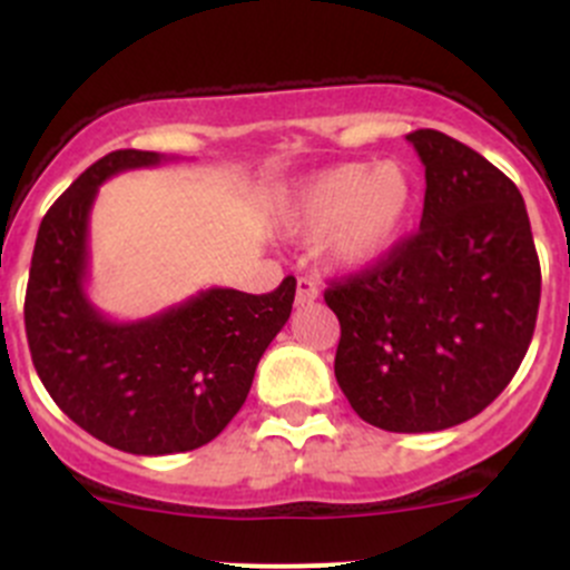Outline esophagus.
Instances as JSON below:
<instances>
[{
    "instance_id": "34e87169",
    "label": "esophagus",
    "mask_w": 570,
    "mask_h": 570,
    "mask_svg": "<svg viewBox=\"0 0 570 570\" xmlns=\"http://www.w3.org/2000/svg\"><path fill=\"white\" fill-rule=\"evenodd\" d=\"M320 297V286L314 284V278H297V292H295V303L297 306H308Z\"/></svg>"
}]
</instances>
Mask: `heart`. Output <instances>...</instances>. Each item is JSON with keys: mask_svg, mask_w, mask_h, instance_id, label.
Instances as JSON below:
<instances>
[{"mask_svg": "<svg viewBox=\"0 0 570 570\" xmlns=\"http://www.w3.org/2000/svg\"><path fill=\"white\" fill-rule=\"evenodd\" d=\"M416 209V181L400 163H344L308 176L286 204L295 237L327 234V253L344 269H366L392 256Z\"/></svg>", "mask_w": 570, "mask_h": 570, "instance_id": "obj_1", "label": "heart"}]
</instances>
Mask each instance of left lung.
I'll list each match as a JSON object with an SVG mask.
<instances>
[{
    "label": "left lung",
    "instance_id": "left-lung-1",
    "mask_svg": "<svg viewBox=\"0 0 570 570\" xmlns=\"http://www.w3.org/2000/svg\"><path fill=\"white\" fill-rule=\"evenodd\" d=\"M424 165L419 232L331 281L338 389L364 422L435 433L485 411L532 342L540 262L519 187L435 129L407 135Z\"/></svg>",
    "mask_w": 570,
    "mask_h": 570
}]
</instances>
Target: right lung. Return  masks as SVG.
I'll list each match as a JSON object with an SVG mask.
<instances>
[{"label":"right lung","instance_id":"obj_1","mask_svg":"<svg viewBox=\"0 0 570 570\" xmlns=\"http://www.w3.org/2000/svg\"><path fill=\"white\" fill-rule=\"evenodd\" d=\"M159 163L157 151H112L51 204L24 301L27 342L46 392L94 439L131 455H174L217 439L295 303L292 275L267 295L215 286L137 322L107 320L88 301L96 193L109 176Z\"/></svg>","mask_w":570,"mask_h":570}]
</instances>
